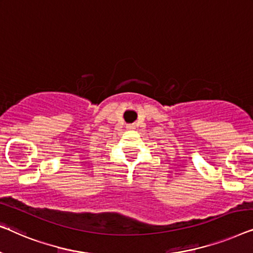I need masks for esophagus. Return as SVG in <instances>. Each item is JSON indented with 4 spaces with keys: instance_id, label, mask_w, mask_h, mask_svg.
I'll use <instances>...</instances> for the list:
<instances>
[{
    "instance_id": "34e87169",
    "label": "esophagus",
    "mask_w": 253,
    "mask_h": 253,
    "mask_svg": "<svg viewBox=\"0 0 253 253\" xmlns=\"http://www.w3.org/2000/svg\"><path fill=\"white\" fill-rule=\"evenodd\" d=\"M128 128H133V126H128Z\"/></svg>"
}]
</instances>
